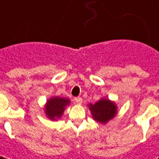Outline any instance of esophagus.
I'll return each mask as SVG.
<instances>
[{
	"label": "esophagus",
	"instance_id": "1",
	"mask_svg": "<svg viewBox=\"0 0 159 159\" xmlns=\"http://www.w3.org/2000/svg\"><path fill=\"white\" fill-rule=\"evenodd\" d=\"M74 102L77 103V104H81L83 102V99L81 98V97H75V98L74 99Z\"/></svg>",
	"mask_w": 159,
	"mask_h": 159
}]
</instances>
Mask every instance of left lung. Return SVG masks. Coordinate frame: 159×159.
<instances>
[{"mask_svg": "<svg viewBox=\"0 0 159 159\" xmlns=\"http://www.w3.org/2000/svg\"><path fill=\"white\" fill-rule=\"evenodd\" d=\"M89 110L94 120L100 123L105 124L117 114V106L115 102L105 98H102L94 104L90 103Z\"/></svg>", "mask_w": 159, "mask_h": 159, "instance_id": "left-lung-1", "label": "left lung"}]
</instances>
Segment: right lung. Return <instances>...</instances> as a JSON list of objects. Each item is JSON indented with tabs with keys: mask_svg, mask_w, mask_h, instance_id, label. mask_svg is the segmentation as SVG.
<instances>
[{
	"mask_svg": "<svg viewBox=\"0 0 159 159\" xmlns=\"http://www.w3.org/2000/svg\"><path fill=\"white\" fill-rule=\"evenodd\" d=\"M69 103V99L61 98L58 96L51 97L45 105L46 115L52 120H57L63 115L65 109Z\"/></svg>",
	"mask_w": 159,
	"mask_h": 159,
	"instance_id": "1",
	"label": "right lung"
}]
</instances>
